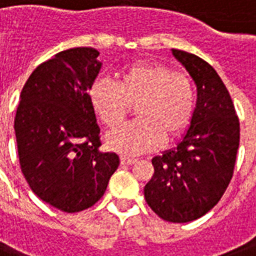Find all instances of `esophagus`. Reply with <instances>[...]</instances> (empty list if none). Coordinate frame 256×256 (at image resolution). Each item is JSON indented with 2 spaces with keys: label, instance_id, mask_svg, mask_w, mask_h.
<instances>
[{
  "label": "esophagus",
  "instance_id": "34e87169",
  "mask_svg": "<svg viewBox=\"0 0 256 256\" xmlns=\"http://www.w3.org/2000/svg\"><path fill=\"white\" fill-rule=\"evenodd\" d=\"M136 160L134 158H128V156H120V164H136Z\"/></svg>",
  "mask_w": 256,
  "mask_h": 256
}]
</instances>
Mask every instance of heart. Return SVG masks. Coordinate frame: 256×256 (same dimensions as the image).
Instances as JSON below:
<instances>
[{
    "label": "heart",
    "mask_w": 256,
    "mask_h": 256,
    "mask_svg": "<svg viewBox=\"0 0 256 256\" xmlns=\"http://www.w3.org/2000/svg\"><path fill=\"white\" fill-rule=\"evenodd\" d=\"M88 100L100 122L110 128L122 124L134 106L136 120L112 132L106 146L122 156L152 152L186 132L195 110V88L188 76L158 62H134L116 74V84L96 80Z\"/></svg>",
    "instance_id": "obj_1"
}]
</instances>
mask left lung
I'll return each instance as SVG.
<instances>
[{
  "mask_svg": "<svg viewBox=\"0 0 256 256\" xmlns=\"http://www.w3.org/2000/svg\"><path fill=\"white\" fill-rule=\"evenodd\" d=\"M171 52L196 85V106L176 148L152 158L144 198L164 220L187 223L208 212L224 194L234 174L239 120L214 68L195 54Z\"/></svg>",
  "mask_w": 256,
  "mask_h": 256,
  "instance_id": "obj_1",
  "label": "left lung"
}]
</instances>
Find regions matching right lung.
Segmentation results:
<instances>
[{
  "label": "right lung",
  "instance_id": "1",
  "mask_svg": "<svg viewBox=\"0 0 256 256\" xmlns=\"http://www.w3.org/2000/svg\"><path fill=\"white\" fill-rule=\"evenodd\" d=\"M98 50L74 48L34 70L21 92L14 120L22 174L38 198L65 212L96 204L120 166L100 152V126L88 86L102 64Z\"/></svg>",
  "mask_w": 256,
  "mask_h": 256
}]
</instances>
